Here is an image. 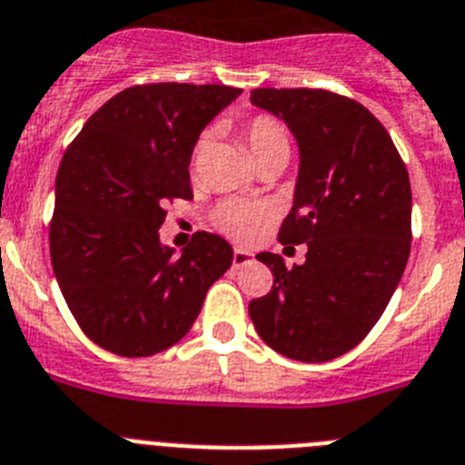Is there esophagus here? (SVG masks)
Instances as JSON below:
<instances>
[{"label": "esophagus", "instance_id": "esophagus-1", "mask_svg": "<svg viewBox=\"0 0 465 465\" xmlns=\"http://www.w3.org/2000/svg\"><path fill=\"white\" fill-rule=\"evenodd\" d=\"M253 261L252 252H244V249H235L232 252V268H242V265H247Z\"/></svg>", "mask_w": 465, "mask_h": 465}]
</instances>
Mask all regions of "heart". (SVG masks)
Wrapping results in <instances>:
<instances>
[{"label":"heart","mask_w":465,"mask_h":465,"mask_svg":"<svg viewBox=\"0 0 465 465\" xmlns=\"http://www.w3.org/2000/svg\"><path fill=\"white\" fill-rule=\"evenodd\" d=\"M244 141L249 145V153L256 162L272 157V154H289V136L287 129L280 119L272 114H256L249 119V124L244 126ZM202 150V143H197L194 148V160ZM268 212L259 202L247 200H228L223 204L216 206L213 212V223L221 232L237 242H249L256 232H259L261 223L265 221Z\"/></svg>","instance_id":"obj_1"}]
</instances>
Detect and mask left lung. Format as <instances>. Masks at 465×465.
Wrapping results in <instances>:
<instances>
[{
    "instance_id": "1",
    "label": "left lung",
    "mask_w": 465,
    "mask_h": 465,
    "mask_svg": "<svg viewBox=\"0 0 465 465\" xmlns=\"http://www.w3.org/2000/svg\"><path fill=\"white\" fill-rule=\"evenodd\" d=\"M299 143L293 206L282 244H308L303 265L256 259L272 289L249 303L261 339L280 355L327 362L371 331L398 289L411 247L410 173L379 119L324 89H253Z\"/></svg>"
}]
</instances>
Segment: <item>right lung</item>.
<instances>
[{"label":"right lung","mask_w":465,"mask_h":465,"mask_svg":"<svg viewBox=\"0 0 465 465\" xmlns=\"http://www.w3.org/2000/svg\"><path fill=\"white\" fill-rule=\"evenodd\" d=\"M242 94L223 84H138L91 114L55 176L54 275L94 343L150 357L183 339L232 247L194 232L181 253L160 242L166 202L193 200L190 157L202 129Z\"/></svg>","instance_id":"obj_1"}]
</instances>
